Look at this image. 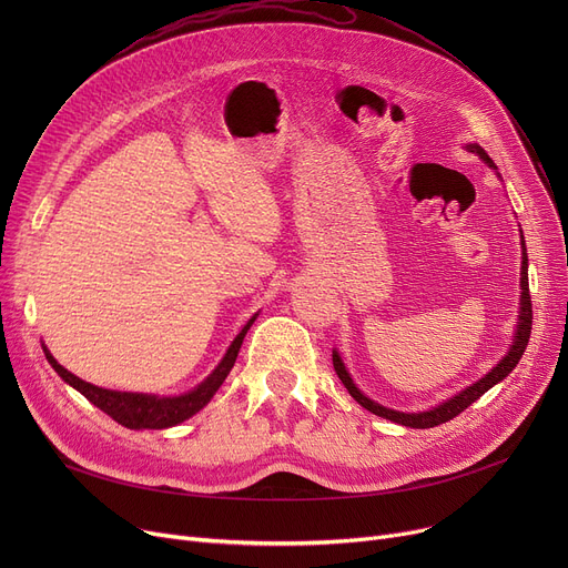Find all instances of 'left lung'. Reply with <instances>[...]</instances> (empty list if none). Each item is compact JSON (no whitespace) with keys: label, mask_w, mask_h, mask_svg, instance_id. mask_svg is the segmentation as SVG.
I'll list each match as a JSON object with an SVG mask.
<instances>
[{"label":"left lung","mask_w":568,"mask_h":568,"mask_svg":"<svg viewBox=\"0 0 568 568\" xmlns=\"http://www.w3.org/2000/svg\"><path fill=\"white\" fill-rule=\"evenodd\" d=\"M469 152H476L479 154L490 168H495V163L490 161V156L486 154V149H481L479 144H467ZM520 322H518V332L514 336V345L511 349L506 352L504 359L486 375L481 377L476 384L467 386L465 392H460L458 396L449 398L446 403L428 409V412H419V414H405V412H396V409H389V407H382L379 403L366 398L359 389H356L349 373L345 371L343 362L338 352L334 349V371L336 375L341 377V382L345 384V389L349 392V396L359 403L362 407H366L368 412L382 416V419H389L394 424H400V426H409V428H433V426H439V424H446L449 419H454V416H458L460 412H465L474 400H479L488 389H493V386L497 382H501L506 375H509L516 364L520 362V356L529 343V334H531V296H529V281H527V251H525V242H523V268H520Z\"/></svg>","instance_id":"obj_1"}]
</instances>
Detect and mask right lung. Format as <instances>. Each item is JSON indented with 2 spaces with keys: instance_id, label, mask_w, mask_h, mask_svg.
<instances>
[{
  "instance_id": "add662e5",
  "label": "right lung",
  "mask_w": 568,
  "mask_h": 568,
  "mask_svg": "<svg viewBox=\"0 0 568 568\" xmlns=\"http://www.w3.org/2000/svg\"><path fill=\"white\" fill-rule=\"evenodd\" d=\"M255 322V317H251V322L244 326L242 334H239L227 354L223 356V362L219 364V368L209 375L197 389L184 394V396H174V398H156V396H146V394H126V392H110V389H101V386L89 384L80 377H75L73 373H69L64 366H59L54 362V356L45 352V359L50 362V366L57 371V375L62 377L64 382H69L73 389H78L89 403L97 405L99 409H103L110 419H114L116 424H122L124 428L131 430H161V428H170L186 422L189 416H193L195 412H200L212 396L219 392V386L223 384V379L227 377V373L232 371L239 347L244 343L246 332L251 329V324Z\"/></svg>"
}]
</instances>
